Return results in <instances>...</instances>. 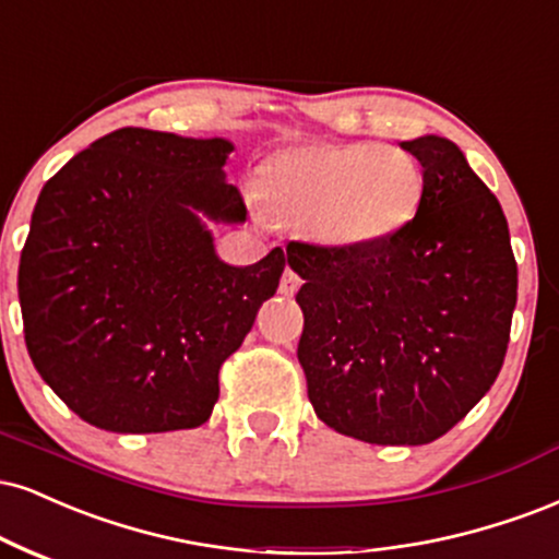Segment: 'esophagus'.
Wrapping results in <instances>:
<instances>
[{"mask_svg": "<svg viewBox=\"0 0 559 559\" xmlns=\"http://www.w3.org/2000/svg\"><path fill=\"white\" fill-rule=\"evenodd\" d=\"M299 286H301V275L297 271H292V267H286L284 275H281L278 292L284 294V297H294V294L299 292Z\"/></svg>", "mask_w": 559, "mask_h": 559, "instance_id": "obj_1", "label": "esophagus"}]
</instances>
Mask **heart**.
I'll return each mask as SVG.
<instances>
[{
  "mask_svg": "<svg viewBox=\"0 0 559 559\" xmlns=\"http://www.w3.org/2000/svg\"><path fill=\"white\" fill-rule=\"evenodd\" d=\"M267 187L288 215L335 247H369L406 228L425 200L412 153L380 143H320L278 153Z\"/></svg>",
  "mask_w": 559,
  "mask_h": 559,
  "instance_id": "1",
  "label": "heart"
}]
</instances>
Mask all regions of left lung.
<instances>
[{"label": "left lung", "mask_w": 559, "mask_h": 559, "mask_svg": "<svg viewBox=\"0 0 559 559\" xmlns=\"http://www.w3.org/2000/svg\"><path fill=\"white\" fill-rule=\"evenodd\" d=\"M425 171L419 213L369 247L288 241L305 278L299 365L314 414L374 445H427L500 374L518 299L506 213L445 138L401 143Z\"/></svg>", "instance_id": "obj_1"}]
</instances>
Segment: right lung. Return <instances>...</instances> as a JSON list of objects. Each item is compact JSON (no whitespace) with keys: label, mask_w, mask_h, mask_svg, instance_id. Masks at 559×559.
<instances>
[{"label":"right lung","mask_w":559,"mask_h":559,"mask_svg":"<svg viewBox=\"0 0 559 559\" xmlns=\"http://www.w3.org/2000/svg\"><path fill=\"white\" fill-rule=\"evenodd\" d=\"M228 140L122 127L46 181L20 252L33 367L80 419L109 432L200 427L221 365L286 267L275 247L247 267L215 258L213 221H245L224 181Z\"/></svg>","instance_id":"1"}]
</instances>
